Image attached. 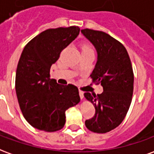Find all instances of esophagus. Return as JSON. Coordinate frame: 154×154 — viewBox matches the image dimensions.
<instances>
[{
    "label": "esophagus",
    "mask_w": 154,
    "mask_h": 154,
    "mask_svg": "<svg viewBox=\"0 0 154 154\" xmlns=\"http://www.w3.org/2000/svg\"><path fill=\"white\" fill-rule=\"evenodd\" d=\"M79 97H80V98L83 99V98H84V92L81 90H79Z\"/></svg>",
    "instance_id": "esophagus-1"
}]
</instances>
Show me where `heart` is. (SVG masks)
<instances>
[{
	"instance_id": "b5f03b06",
	"label": "heart",
	"mask_w": 154,
	"mask_h": 154,
	"mask_svg": "<svg viewBox=\"0 0 154 154\" xmlns=\"http://www.w3.org/2000/svg\"><path fill=\"white\" fill-rule=\"evenodd\" d=\"M82 51H94L93 48L88 43H83L81 45Z\"/></svg>"
}]
</instances>
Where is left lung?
<instances>
[{"label": "left lung", "mask_w": 154, "mask_h": 154, "mask_svg": "<svg viewBox=\"0 0 154 154\" xmlns=\"http://www.w3.org/2000/svg\"><path fill=\"white\" fill-rule=\"evenodd\" d=\"M81 32L97 50V63L90 77L103 88L101 94H85L95 107L94 117L86 120L85 125L89 131L103 134L117 127L127 114L134 90V73L127 51L120 42L102 31L85 29Z\"/></svg>", "instance_id": "1"}]
</instances>
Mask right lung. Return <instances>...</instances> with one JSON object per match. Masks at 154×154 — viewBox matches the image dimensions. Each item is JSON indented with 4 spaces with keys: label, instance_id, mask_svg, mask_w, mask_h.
I'll return each mask as SVG.
<instances>
[{
    "label": "right lung",
    "instance_id": "add662e5",
    "mask_svg": "<svg viewBox=\"0 0 154 154\" xmlns=\"http://www.w3.org/2000/svg\"><path fill=\"white\" fill-rule=\"evenodd\" d=\"M79 31L78 26L45 30L29 42L21 53L15 75L18 102L27 122L38 130L62 129L66 111L80 101L76 86L60 85L50 79L51 65Z\"/></svg>",
    "mask_w": 154,
    "mask_h": 154
}]
</instances>
